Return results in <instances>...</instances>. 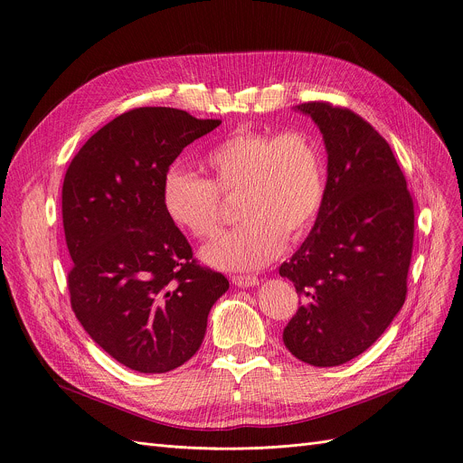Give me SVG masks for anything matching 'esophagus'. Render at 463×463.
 Wrapping results in <instances>:
<instances>
[{
  "instance_id": "1",
  "label": "esophagus",
  "mask_w": 463,
  "mask_h": 463,
  "mask_svg": "<svg viewBox=\"0 0 463 463\" xmlns=\"http://www.w3.org/2000/svg\"><path fill=\"white\" fill-rule=\"evenodd\" d=\"M232 283L238 287H254V285H258V278L250 276V274H236V276H232Z\"/></svg>"
}]
</instances>
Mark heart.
Here are the masks:
<instances>
[{"mask_svg": "<svg viewBox=\"0 0 463 463\" xmlns=\"http://www.w3.org/2000/svg\"><path fill=\"white\" fill-rule=\"evenodd\" d=\"M209 175L171 167L162 184L169 220L205 240L223 220L222 196H238V227L203 247L207 263L260 269L272 261L285 240L296 241L315 225L326 198V158L305 130H258L240 127L216 141L202 158Z\"/></svg>", "mask_w": 463, "mask_h": 463, "instance_id": "1", "label": "heart"}]
</instances>
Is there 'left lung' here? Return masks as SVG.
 Returning <instances> with one entry per match:
<instances>
[{
  "instance_id": "8db88e82",
  "label": "left lung",
  "mask_w": 463,
  "mask_h": 463,
  "mask_svg": "<svg viewBox=\"0 0 463 463\" xmlns=\"http://www.w3.org/2000/svg\"><path fill=\"white\" fill-rule=\"evenodd\" d=\"M298 110L320 127L329 162L317 223L279 267L301 296L283 344L305 364L335 367L367 351L402 309L414 203L389 143L369 121L329 101Z\"/></svg>"
}]
</instances>
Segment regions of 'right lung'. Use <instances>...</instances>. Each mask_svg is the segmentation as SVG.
Segmentation results:
<instances>
[{"instance_id": "1", "label": "right lung", "mask_w": 463, "mask_h": 463, "mask_svg": "<svg viewBox=\"0 0 463 463\" xmlns=\"http://www.w3.org/2000/svg\"><path fill=\"white\" fill-rule=\"evenodd\" d=\"M220 123L171 107L132 109L92 134L65 173L71 307L89 336L132 371L169 373L191 360L229 288L222 272L198 263L162 202L180 152Z\"/></svg>"}]
</instances>
